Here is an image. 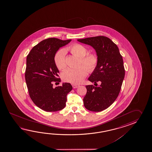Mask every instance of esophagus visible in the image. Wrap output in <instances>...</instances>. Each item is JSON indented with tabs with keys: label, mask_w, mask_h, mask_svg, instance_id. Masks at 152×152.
Returning <instances> with one entry per match:
<instances>
[{
	"label": "esophagus",
	"mask_w": 152,
	"mask_h": 152,
	"mask_svg": "<svg viewBox=\"0 0 152 152\" xmlns=\"http://www.w3.org/2000/svg\"><path fill=\"white\" fill-rule=\"evenodd\" d=\"M72 86H73V88H77V87H79V85H76V84H73V85H72Z\"/></svg>",
	"instance_id": "obj_1"
}]
</instances>
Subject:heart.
Returning a JSON list of instances; mask_svg holds the SVG:
<instances>
[{
    "label": "heart",
    "mask_w": 152,
    "mask_h": 152,
    "mask_svg": "<svg viewBox=\"0 0 152 152\" xmlns=\"http://www.w3.org/2000/svg\"><path fill=\"white\" fill-rule=\"evenodd\" d=\"M73 54L80 58L81 65H84L89 71H92L97 66L98 59L94 54H87V50L84 46L80 44H75L69 48ZM66 50L61 49L55 54L54 62L56 67L59 70H62L66 67L65 60ZM87 69L83 66L77 68H67L62 74L63 80L72 84H77L81 83L87 76Z\"/></svg>",
    "instance_id": "b5f03b06"
}]
</instances>
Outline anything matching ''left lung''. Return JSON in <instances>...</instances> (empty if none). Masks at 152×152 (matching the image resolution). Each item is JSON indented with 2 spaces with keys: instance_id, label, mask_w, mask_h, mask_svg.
I'll list each match as a JSON object with an SVG mask.
<instances>
[{
  "instance_id": "1",
  "label": "left lung",
  "mask_w": 152,
  "mask_h": 152,
  "mask_svg": "<svg viewBox=\"0 0 152 152\" xmlns=\"http://www.w3.org/2000/svg\"><path fill=\"white\" fill-rule=\"evenodd\" d=\"M77 41L92 47L98 59L97 66L88 79L97 86H86L84 107L91 111H102L113 103L120 93L125 75L122 56L116 45L107 37L99 36ZM97 82L100 84L98 86Z\"/></svg>"
}]
</instances>
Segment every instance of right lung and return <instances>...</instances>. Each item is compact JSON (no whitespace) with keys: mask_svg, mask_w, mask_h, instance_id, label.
I'll use <instances>...</instances> for the list:
<instances>
[{"mask_svg":"<svg viewBox=\"0 0 152 152\" xmlns=\"http://www.w3.org/2000/svg\"><path fill=\"white\" fill-rule=\"evenodd\" d=\"M71 39L49 38L34 46L26 57L25 78L29 96L37 107L47 112H55L66 106L67 95L72 90L70 83L53 87L54 81L60 82L58 69L54 62L60 48Z\"/></svg>","mask_w":152,"mask_h":152,"instance_id":"right-lung-1","label":"right lung"}]
</instances>
